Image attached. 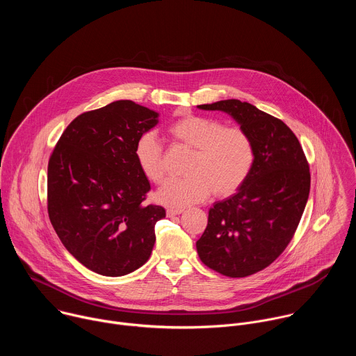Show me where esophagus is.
<instances>
[{"instance_id":"1","label":"esophagus","mask_w":356,"mask_h":356,"mask_svg":"<svg viewBox=\"0 0 356 356\" xmlns=\"http://www.w3.org/2000/svg\"><path fill=\"white\" fill-rule=\"evenodd\" d=\"M183 211H184V210H173V209H170V210L166 211V214H168V217H175V216L181 214Z\"/></svg>"}]
</instances>
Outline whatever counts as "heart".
Returning <instances> with one entry per match:
<instances>
[{"mask_svg": "<svg viewBox=\"0 0 356 356\" xmlns=\"http://www.w3.org/2000/svg\"><path fill=\"white\" fill-rule=\"evenodd\" d=\"M175 146L191 150L184 179L168 180L156 193L161 204L184 209L206 201L211 193L228 197L241 188L255 159L253 142L239 127H224L213 118L184 114L168 127ZM135 159L152 183L165 177L163 145L154 132L140 135L135 143Z\"/></svg>", "mask_w": 356, "mask_h": 356, "instance_id": "b5f03b06", "label": "heart"}]
</instances>
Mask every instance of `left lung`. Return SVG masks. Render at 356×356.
I'll return each mask as SVG.
<instances>
[{
	"mask_svg": "<svg viewBox=\"0 0 356 356\" xmlns=\"http://www.w3.org/2000/svg\"><path fill=\"white\" fill-rule=\"evenodd\" d=\"M198 108L229 114L255 149L245 183L210 209L207 228L195 242L206 266L246 277L268 268L290 243L309 200V162L293 131L255 106L222 99Z\"/></svg>",
	"mask_w": 356,
	"mask_h": 356,
	"instance_id": "8db88e82",
	"label": "left lung"
}]
</instances>
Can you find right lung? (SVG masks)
<instances>
[{"label":"right lung","instance_id":"add662e5","mask_svg":"<svg viewBox=\"0 0 356 356\" xmlns=\"http://www.w3.org/2000/svg\"><path fill=\"white\" fill-rule=\"evenodd\" d=\"M159 114L120 99L74 118L47 165V213L65 248L87 269L124 276L150 257L161 206H145L150 190L135 143Z\"/></svg>","mask_w":356,"mask_h":356}]
</instances>
